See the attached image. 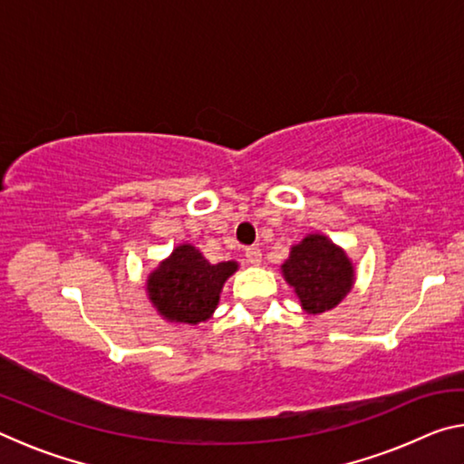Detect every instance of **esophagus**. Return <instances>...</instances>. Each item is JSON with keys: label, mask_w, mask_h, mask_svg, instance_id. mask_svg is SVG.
<instances>
[{"label": "esophagus", "mask_w": 464, "mask_h": 464, "mask_svg": "<svg viewBox=\"0 0 464 464\" xmlns=\"http://www.w3.org/2000/svg\"><path fill=\"white\" fill-rule=\"evenodd\" d=\"M246 257H247V262L251 266H260L262 264V249L260 247H247Z\"/></svg>", "instance_id": "34e87169"}]
</instances>
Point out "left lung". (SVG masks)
Returning a JSON list of instances; mask_svg holds the SVG:
<instances>
[{"label":"left lung","mask_w":464,"mask_h":464,"mask_svg":"<svg viewBox=\"0 0 464 464\" xmlns=\"http://www.w3.org/2000/svg\"><path fill=\"white\" fill-rule=\"evenodd\" d=\"M280 272L309 315L335 309L356 282L354 264L345 249L324 233H309L295 243Z\"/></svg>","instance_id":"8db88e82"}]
</instances>
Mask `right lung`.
<instances>
[{
    "mask_svg": "<svg viewBox=\"0 0 464 464\" xmlns=\"http://www.w3.org/2000/svg\"><path fill=\"white\" fill-rule=\"evenodd\" d=\"M237 270L235 260L210 264L192 243H179L149 272L145 280L149 303L169 324H204L218 307L225 282Z\"/></svg>",
    "mask_w": 464,
    "mask_h": 464,
    "instance_id": "1",
    "label": "right lung"
}]
</instances>
